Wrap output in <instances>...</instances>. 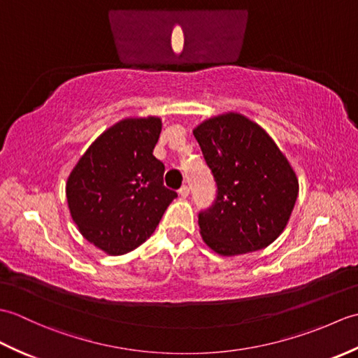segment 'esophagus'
<instances>
[{"mask_svg": "<svg viewBox=\"0 0 358 358\" xmlns=\"http://www.w3.org/2000/svg\"><path fill=\"white\" fill-rule=\"evenodd\" d=\"M189 192H191V189H189L186 185H185V186H181V187H180V191H178V194L181 195V199H187V196H189Z\"/></svg>", "mask_w": 358, "mask_h": 358, "instance_id": "esophagus-1", "label": "esophagus"}]
</instances>
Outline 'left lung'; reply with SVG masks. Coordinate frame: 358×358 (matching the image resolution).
Masks as SVG:
<instances>
[{
  "label": "left lung",
  "instance_id": "1",
  "mask_svg": "<svg viewBox=\"0 0 358 358\" xmlns=\"http://www.w3.org/2000/svg\"><path fill=\"white\" fill-rule=\"evenodd\" d=\"M194 136L217 186L214 203L199 214L204 243L220 255L269 246L283 232L299 195L286 157L240 113L204 121Z\"/></svg>",
  "mask_w": 358,
  "mask_h": 358
}]
</instances>
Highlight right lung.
Masks as SVG:
<instances>
[{
	"label": "right lung",
	"instance_id": "right-lung-1",
	"mask_svg": "<svg viewBox=\"0 0 358 358\" xmlns=\"http://www.w3.org/2000/svg\"><path fill=\"white\" fill-rule=\"evenodd\" d=\"M162 120L127 118L90 144L69 175L71 215L87 241L123 255L146 241L177 192L164 187L154 157Z\"/></svg>",
	"mask_w": 358,
	"mask_h": 358
}]
</instances>
